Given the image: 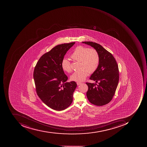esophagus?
<instances>
[{
    "label": "esophagus",
    "mask_w": 147,
    "mask_h": 147,
    "mask_svg": "<svg viewBox=\"0 0 147 147\" xmlns=\"http://www.w3.org/2000/svg\"><path fill=\"white\" fill-rule=\"evenodd\" d=\"M81 84V83H80V82H77V85L78 86L80 85Z\"/></svg>",
    "instance_id": "1"
}]
</instances>
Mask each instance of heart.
I'll return each instance as SVG.
<instances>
[{"label": "heart", "mask_w": 147, "mask_h": 147, "mask_svg": "<svg viewBox=\"0 0 147 147\" xmlns=\"http://www.w3.org/2000/svg\"><path fill=\"white\" fill-rule=\"evenodd\" d=\"M71 57L74 61L81 62V70L75 71L70 77L71 80L79 82L85 80L89 72H95L100 63V55L98 51L94 48L83 45L76 47L71 54ZM61 67L66 72L70 73L72 71L71 62L67 59H63Z\"/></svg>", "instance_id": "1"}]
</instances>
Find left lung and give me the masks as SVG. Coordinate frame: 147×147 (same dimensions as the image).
Masks as SVG:
<instances>
[{"instance_id":"obj_1","label":"left lung","mask_w":147,"mask_h":147,"mask_svg":"<svg viewBox=\"0 0 147 147\" xmlns=\"http://www.w3.org/2000/svg\"><path fill=\"white\" fill-rule=\"evenodd\" d=\"M82 43L96 49L100 57L98 68L90 78L98 84L86 83L88 86L86 96L94 105L104 106L111 101L117 88L119 79L118 65L112 54L102 45L91 41Z\"/></svg>"}]
</instances>
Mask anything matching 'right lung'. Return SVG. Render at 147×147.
I'll use <instances>...</instances> for the list:
<instances>
[{"label":"right lung","mask_w":147,"mask_h":147,"mask_svg":"<svg viewBox=\"0 0 147 147\" xmlns=\"http://www.w3.org/2000/svg\"><path fill=\"white\" fill-rule=\"evenodd\" d=\"M75 43L62 44L53 48L40 57L34 69L36 94L45 105L56 111L66 109L73 101L77 84L74 81L66 82L68 78L61 62Z\"/></svg>","instance_id":"right-lung-1"}]
</instances>
